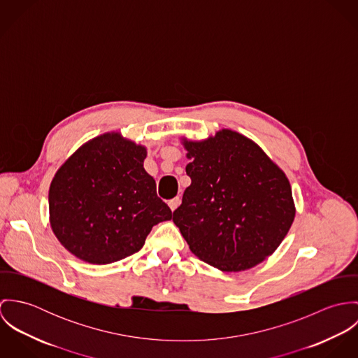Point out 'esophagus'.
I'll use <instances>...</instances> for the list:
<instances>
[{
    "label": "esophagus",
    "instance_id": "esophagus-1",
    "mask_svg": "<svg viewBox=\"0 0 358 358\" xmlns=\"http://www.w3.org/2000/svg\"><path fill=\"white\" fill-rule=\"evenodd\" d=\"M169 208H171V210H175L179 205H180V197H175V199H172V200H169Z\"/></svg>",
    "mask_w": 358,
    "mask_h": 358
}]
</instances>
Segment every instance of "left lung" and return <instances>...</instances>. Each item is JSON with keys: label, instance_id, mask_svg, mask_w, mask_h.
<instances>
[{"label": "left lung", "instance_id": "8db88e82", "mask_svg": "<svg viewBox=\"0 0 358 358\" xmlns=\"http://www.w3.org/2000/svg\"><path fill=\"white\" fill-rule=\"evenodd\" d=\"M192 185L173 212L190 251L220 271H244L274 254L296 213L284 171L255 142L223 128L180 138Z\"/></svg>", "mask_w": 358, "mask_h": 358}]
</instances>
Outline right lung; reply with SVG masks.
<instances>
[{
    "mask_svg": "<svg viewBox=\"0 0 358 358\" xmlns=\"http://www.w3.org/2000/svg\"><path fill=\"white\" fill-rule=\"evenodd\" d=\"M148 148L121 132L81 145L56 171L50 186V223L71 254L107 264L138 252L154 224L172 219L145 171Z\"/></svg>",
    "mask_w": 358,
    "mask_h": 358,
    "instance_id": "right-lung-1",
    "label": "right lung"
}]
</instances>
